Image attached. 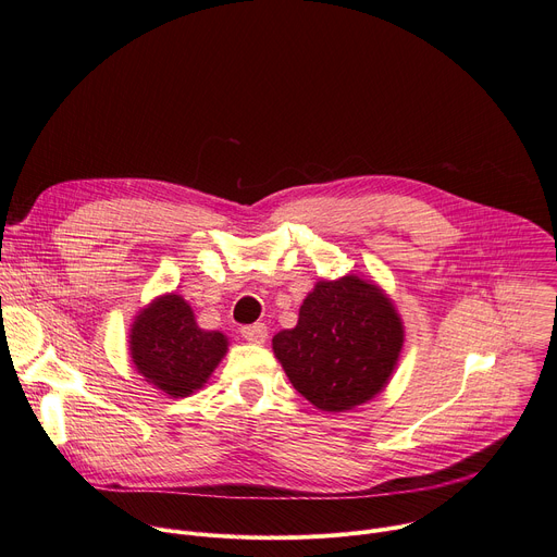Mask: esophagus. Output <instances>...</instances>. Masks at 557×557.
<instances>
[{
	"label": "esophagus",
	"instance_id": "34e87169",
	"mask_svg": "<svg viewBox=\"0 0 557 557\" xmlns=\"http://www.w3.org/2000/svg\"><path fill=\"white\" fill-rule=\"evenodd\" d=\"M243 337L251 344H264L269 339V329L264 324H251V326H243Z\"/></svg>",
	"mask_w": 557,
	"mask_h": 557
}]
</instances>
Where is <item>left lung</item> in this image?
<instances>
[{"label":"left lung","instance_id":"obj_1","mask_svg":"<svg viewBox=\"0 0 557 557\" xmlns=\"http://www.w3.org/2000/svg\"><path fill=\"white\" fill-rule=\"evenodd\" d=\"M404 348V322L372 282L322 280L299 306L295 329L273 337L293 387L314 408L352 410L379 394Z\"/></svg>","mask_w":557,"mask_h":557}]
</instances>
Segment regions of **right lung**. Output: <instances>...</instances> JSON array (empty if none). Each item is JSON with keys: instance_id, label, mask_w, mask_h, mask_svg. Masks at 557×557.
Segmentation results:
<instances>
[{"instance_id": "obj_1", "label": "right lung", "mask_w": 557, "mask_h": 557, "mask_svg": "<svg viewBox=\"0 0 557 557\" xmlns=\"http://www.w3.org/2000/svg\"><path fill=\"white\" fill-rule=\"evenodd\" d=\"M226 337L202 331L191 306L176 293L156 297L143 308L129 331V355L153 387L174 396L200 389L226 355Z\"/></svg>"}]
</instances>
